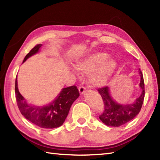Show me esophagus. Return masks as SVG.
Segmentation results:
<instances>
[{
  "label": "esophagus",
  "instance_id": "1",
  "mask_svg": "<svg viewBox=\"0 0 160 160\" xmlns=\"http://www.w3.org/2000/svg\"><path fill=\"white\" fill-rule=\"evenodd\" d=\"M85 88L84 87V86H80V87L79 88V93L81 94H83L85 93Z\"/></svg>",
  "mask_w": 160,
  "mask_h": 160
}]
</instances>
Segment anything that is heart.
Here are the masks:
<instances>
[{"label":"heart","instance_id":"b5f03b06","mask_svg":"<svg viewBox=\"0 0 160 160\" xmlns=\"http://www.w3.org/2000/svg\"><path fill=\"white\" fill-rule=\"evenodd\" d=\"M108 58L107 53L98 52L80 60L76 64V68L81 74H90L89 81L92 85L103 86L112 78L117 68L115 60Z\"/></svg>","mask_w":160,"mask_h":160}]
</instances>
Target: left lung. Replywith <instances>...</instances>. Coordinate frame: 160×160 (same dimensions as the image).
<instances>
[{
    "instance_id": "left-lung-1",
    "label": "left lung",
    "mask_w": 160,
    "mask_h": 160,
    "mask_svg": "<svg viewBox=\"0 0 160 160\" xmlns=\"http://www.w3.org/2000/svg\"><path fill=\"white\" fill-rule=\"evenodd\" d=\"M141 77L140 88L142 89L141 96L131 104H118L112 100L109 93L108 87H103L98 89L103 102V111L99 118L107 126L117 127L131 121L139 113L145 97V85L143 73L139 69Z\"/></svg>"
}]
</instances>
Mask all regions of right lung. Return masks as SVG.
I'll list each match as a JSON object with an SVG mask.
<instances>
[{
    "label": "right lung",
    "instance_id": "add662e5",
    "mask_svg": "<svg viewBox=\"0 0 160 160\" xmlns=\"http://www.w3.org/2000/svg\"><path fill=\"white\" fill-rule=\"evenodd\" d=\"M42 44H37L25 56L24 62L29 57L36 54ZM15 97L17 106L24 117L30 122L43 128H54L62 125L69 112L71 106L79 96L78 89L75 85L62 89L58 96L50 104L46 106H32L27 103L21 96L15 79Z\"/></svg>",
    "mask_w": 160,
    "mask_h": 160
}]
</instances>
